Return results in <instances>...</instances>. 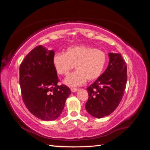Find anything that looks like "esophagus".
Wrapping results in <instances>:
<instances>
[{"mask_svg":"<svg viewBox=\"0 0 150 150\" xmlns=\"http://www.w3.org/2000/svg\"><path fill=\"white\" fill-rule=\"evenodd\" d=\"M71 91L72 92H75V91H78V89H77V88H71Z\"/></svg>","mask_w":150,"mask_h":150,"instance_id":"34e87169","label":"esophagus"}]
</instances>
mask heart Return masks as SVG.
<instances>
[{
  "label": "heart",
  "mask_w": 150,
  "mask_h": 150,
  "mask_svg": "<svg viewBox=\"0 0 150 150\" xmlns=\"http://www.w3.org/2000/svg\"><path fill=\"white\" fill-rule=\"evenodd\" d=\"M107 61L106 53L87 46H71L65 53H56L53 57V64L59 75H67L74 66L76 68L65 79L69 86H79L87 80H96L103 74Z\"/></svg>",
  "instance_id": "1"
}]
</instances>
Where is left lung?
Here are the masks:
<instances>
[{"label":"left lung","instance_id":"8db88e82","mask_svg":"<svg viewBox=\"0 0 150 150\" xmlns=\"http://www.w3.org/2000/svg\"><path fill=\"white\" fill-rule=\"evenodd\" d=\"M109 64L103 74L87 88L86 110L91 115L103 118L113 112L122 100L127 82V66L120 53H110Z\"/></svg>","mask_w":150,"mask_h":150}]
</instances>
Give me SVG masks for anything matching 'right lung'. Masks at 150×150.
Instances as JSON below:
<instances>
[{
	"mask_svg": "<svg viewBox=\"0 0 150 150\" xmlns=\"http://www.w3.org/2000/svg\"><path fill=\"white\" fill-rule=\"evenodd\" d=\"M54 55V51L38 46L26 56L19 69L25 106L34 116L43 120L57 119L71 93L66 85L57 84L59 80L53 64Z\"/></svg>",
	"mask_w": 150,
	"mask_h": 150,
	"instance_id": "right-lung-1",
	"label": "right lung"
}]
</instances>
